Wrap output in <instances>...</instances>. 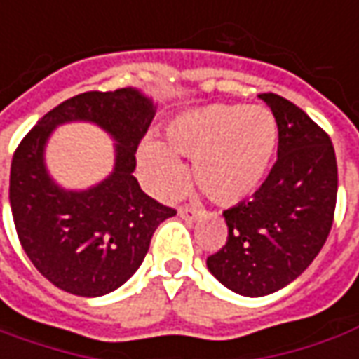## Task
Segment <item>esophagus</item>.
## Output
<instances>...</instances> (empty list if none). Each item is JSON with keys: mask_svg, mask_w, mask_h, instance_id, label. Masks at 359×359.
<instances>
[{"mask_svg": "<svg viewBox=\"0 0 359 359\" xmlns=\"http://www.w3.org/2000/svg\"><path fill=\"white\" fill-rule=\"evenodd\" d=\"M179 216H180V218H182V220L194 222V220H198L200 212L192 210V208H180V210H179Z\"/></svg>", "mask_w": 359, "mask_h": 359, "instance_id": "esophagus-1", "label": "esophagus"}]
</instances>
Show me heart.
Segmentation results:
<instances>
[{
	"mask_svg": "<svg viewBox=\"0 0 359 359\" xmlns=\"http://www.w3.org/2000/svg\"><path fill=\"white\" fill-rule=\"evenodd\" d=\"M279 147V126L263 106L214 104L184 111L165 128V145L143 141L139 172L161 200H172L187 182L180 159H192V180L220 206L248 200L262 189Z\"/></svg>",
	"mask_w": 359,
	"mask_h": 359,
	"instance_id": "b5f03b06",
	"label": "heart"
}]
</instances>
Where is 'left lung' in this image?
<instances>
[{
  "instance_id": "1",
  "label": "left lung",
  "mask_w": 359,
  "mask_h": 359,
  "mask_svg": "<svg viewBox=\"0 0 359 359\" xmlns=\"http://www.w3.org/2000/svg\"><path fill=\"white\" fill-rule=\"evenodd\" d=\"M279 126L277 163L251 200L224 212L228 241L206 259L230 291L265 297L287 287L323 250L338 194L332 141L301 108L259 94Z\"/></svg>"
}]
</instances>
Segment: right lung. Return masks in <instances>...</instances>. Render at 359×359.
Masks as SVG:
<instances>
[{"mask_svg": "<svg viewBox=\"0 0 359 359\" xmlns=\"http://www.w3.org/2000/svg\"><path fill=\"white\" fill-rule=\"evenodd\" d=\"M153 118V100L135 88L84 92L45 114L15 149L9 204L17 236L36 271L58 289L78 297L116 291L143 263L157 226L177 214L133 177ZM68 121L96 123L116 141L112 175L86 191L62 189L46 170V141Z\"/></svg>", "mask_w": 359, "mask_h": 359, "instance_id": "obj_1", "label": "right lung"}]
</instances>
